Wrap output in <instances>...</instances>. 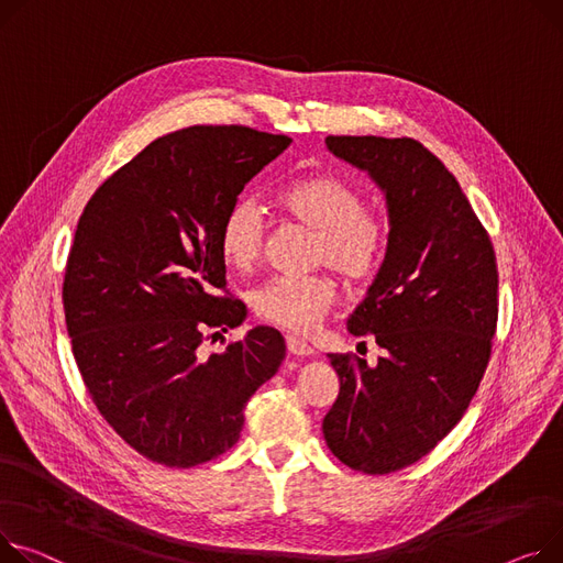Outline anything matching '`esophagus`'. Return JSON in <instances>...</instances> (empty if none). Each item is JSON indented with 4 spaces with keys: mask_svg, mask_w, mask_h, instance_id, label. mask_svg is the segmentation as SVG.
<instances>
[{
    "mask_svg": "<svg viewBox=\"0 0 563 563\" xmlns=\"http://www.w3.org/2000/svg\"><path fill=\"white\" fill-rule=\"evenodd\" d=\"M287 351L291 355H296V357H308V355L314 353V349L306 340H301V336H296V334H287Z\"/></svg>",
    "mask_w": 563,
    "mask_h": 563,
    "instance_id": "34e87169",
    "label": "esophagus"
}]
</instances>
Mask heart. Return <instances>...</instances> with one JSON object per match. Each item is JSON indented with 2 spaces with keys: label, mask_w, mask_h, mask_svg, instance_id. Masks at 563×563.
<instances>
[{
  "label": "heart",
  "mask_w": 563,
  "mask_h": 563,
  "mask_svg": "<svg viewBox=\"0 0 563 563\" xmlns=\"http://www.w3.org/2000/svg\"><path fill=\"white\" fill-rule=\"evenodd\" d=\"M280 219L314 233L312 267H330L349 285H362L376 276L385 246L387 221L371 206L357 185L336 174H306L287 180L274 195ZM217 246L233 272H251L265 249V217L253 201L233 203L223 214ZM336 301L330 276L287 278L262 283L253 296V312L272 325L310 332Z\"/></svg>",
  "instance_id": "b5f03b06"
}]
</instances>
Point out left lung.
Segmentation results:
<instances>
[{
    "label": "left lung",
    "instance_id": "1",
    "mask_svg": "<svg viewBox=\"0 0 563 563\" xmlns=\"http://www.w3.org/2000/svg\"><path fill=\"white\" fill-rule=\"evenodd\" d=\"M325 144L376 178L391 229L383 267L346 321L385 355L376 366L328 355L340 394L323 439L349 468L387 475L426 457L479 387L498 325L496 253L457 178L419 140L328 135Z\"/></svg>",
    "mask_w": 563,
    "mask_h": 563
}]
</instances>
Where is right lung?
I'll use <instances>...</instances> for the list:
<instances>
[{
  "label": "right lung",
  "instance_id": "right-lung-1",
  "mask_svg": "<svg viewBox=\"0 0 563 563\" xmlns=\"http://www.w3.org/2000/svg\"><path fill=\"white\" fill-rule=\"evenodd\" d=\"M289 142L235 124L174 131L84 208L63 278L71 355L99 415L148 462L192 468L227 453L285 357L280 332L262 325L210 357L201 346L246 317L219 223Z\"/></svg>",
  "mask_w": 563,
  "mask_h": 563
}]
</instances>
